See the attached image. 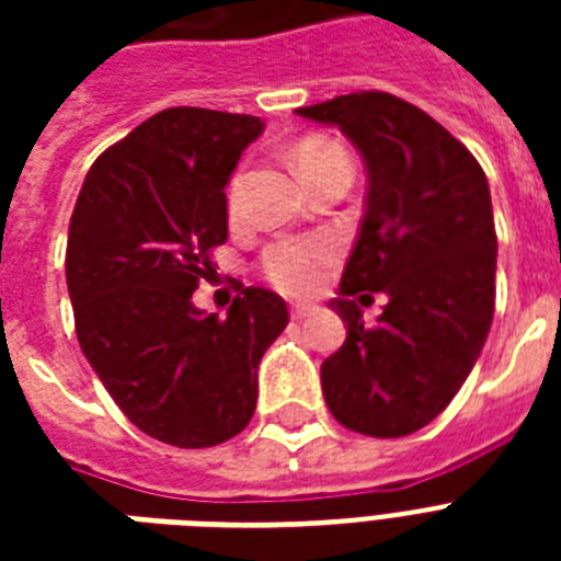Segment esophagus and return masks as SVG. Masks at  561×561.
<instances>
[{"label":"esophagus","instance_id":"obj_1","mask_svg":"<svg viewBox=\"0 0 561 561\" xmlns=\"http://www.w3.org/2000/svg\"><path fill=\"white\" fill-rule=\"evenodd\" d=\"M311 311H314L311 306H290V317H294V320H302V317H308Z\"/></svg>","mask_w":561,"mask_h":561}]
</instances>
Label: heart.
<instances>
[{"instance_id":"b5f03b06","label":"heart","mask_w":561,"mask_h":561,"mask_svg":"<svg viewBox=\"0 0 561 561\" xmlns=\"http://www.w3.org/2000/svg\"><path fill=\"white\" fill-rule=\"evenodd\" d=\"M334 160H350L341 145L323 136H311L297 145L294 165L299 178H311L314 171ZM241 197H244V178L236 174L227 186V211L229 218L241 215ZM337 259V247L329 238H282L262 253V273L273 288L290 297H306L323 282L325 271Z\"/></svg>"}]
</instances>
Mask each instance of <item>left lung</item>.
Instances as JSON below:
<instances>
[{
    "instance_id": "left-lung-1",
    "label": "left lung",
    "mask_w": 561,
    "mask_h": 561,
    "mask_svg": "<svg viewBox=\"0 0 561 561\" xmlns=\"http://www.w3.org/2000/svg\"><path fill=\"white\" fill-rule=\"evenodd\" d=\"M341 127L367 162V209L332 311L346 341L323 360L325 404L350 431L392 439L425 427L469 378L495 314L497 236L486 174L425 110L390 92L299 107ZM388 294L364 327L354 302Z\"/></svg>"
}]
</instances>
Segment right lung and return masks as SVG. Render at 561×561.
<instances>
[{
    "instance_id": "right-lung-1",
    "label": "right lung",
    "mask_w": 561,
    "mask_h": 561,
    "mask_svg": "<svg viewBox=\"0 0 561 561\" xmlns=\"http://www.w3.org/2000/svg\"><path fill=\"white\" fill-rule=\"evenodd\" d=\"M262 122L171 107L110 145L83 180L66 244L75 332L122 413L160 443L211 448L253 419L259 360L288 306L241 288L227 317L192 294L227 241V188Z\"/></svg>"
}]
</instances>
